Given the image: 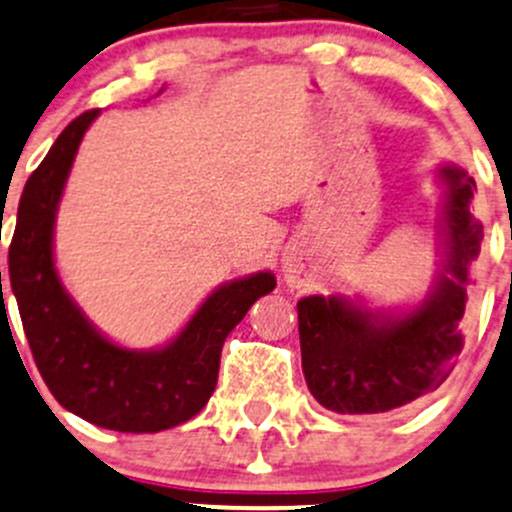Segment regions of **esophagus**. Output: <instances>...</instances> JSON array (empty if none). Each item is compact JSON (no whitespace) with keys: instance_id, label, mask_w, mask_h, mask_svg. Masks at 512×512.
I'll return each mask as SVG.
<instances>
[{"instance_id":"1","label":"esophagus","mask_w":512,"mask_h":512,"mask_svg":"<svg viewBox=\"0 0 512 512\" xmlns=\"http://www.w3.org/2000/svg\"><path fill=\"white\" fill-rule=\"evenodd\" d=\"M284 272H287V282L297 284L299 287L304 272H301V255L297 250H289L287 255H284Z\"/></svg>"}]
</instances>
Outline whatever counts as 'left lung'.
<instances>
[{
  "label": "left lung",
  "mask_w": 512,
  "mask_h": 512,
  "mask_svg": "<svg viewBox=\"0 0 512 512\" xmlns=\"http://www.w3.org/2000/svg\"><path fill=\"white\" fill-rule=\"evenodd\" d=\"M441 262L412 309H368L360 299L304 297L297 304L301 368L319 405L338 414L395 412L449 378L464 348L461 316L483 225L471 215L476 181L441 166Z\"/></svg>",
  "instance_id": "obj_1"
}]
</instances>
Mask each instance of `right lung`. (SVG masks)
I'll return each mask as SVG.
<instances>
[{
	"label": "right lung",
	"mask_w": 512,
	"mask_h": 512,
	"mask_svg": "<svg viewBox=\"0 0 512 512\" xmlns=\"http://www.w3.org/2000/svg\"><path fill=\"white\" fill-rule=\"evenodd\" d=\"M100 110L83 112L58 134L29 176L9 245V279L36 368L51 395L85 422L115 432H161L206 407L218 383L220 351L257 299L277 287L272 272L233 279L198 306L166 346L132 351L88 321L53 265L58 203L83 134Z\"/></svg>",
	"instance_id": "add662e5"
}]
</instances>
